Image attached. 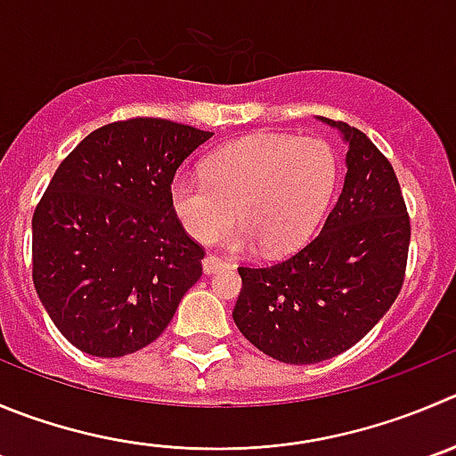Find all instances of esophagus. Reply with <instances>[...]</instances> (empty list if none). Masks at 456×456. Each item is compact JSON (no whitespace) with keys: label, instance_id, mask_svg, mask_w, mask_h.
<instances>
[{"label":"esophagus","instance_id":"1","mask_svg":"<svg viewBox=\"0 0 456 456\" xmlns=\"http://www.w3.org/2000/svg\"><path fill=\"white\" fill-rule=\"evenodd\" d=\"M225 266H228V262L221 257H216V255H208V257L203 259V273H206V275H212V273L221 271V268H225Z\"/></svg>","mask_w":456,"mask_h":456}]
</instances>
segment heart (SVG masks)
I'll return each mask as SVG.
<instances>
[{
  "label": "heart",
  "mask_w": 456,
  "mask_h": 456,
  "mask_svg": "<svg viewBox=\"0 0 456 456\" xmlns=\"http://www.w3.org/2000/svg\"><path fill=\"white\" fill-rule=\"evenodd\" d=\"M203 174L179 175L170 185L172 210L192 240L210 244L237 215L241 225L225 237L228 248L262 244L284 253L322 219L338 166L324 141L271 134L221 147Z\"/></svg>",
  "instance_id": "heart-1"
}]
</instances>
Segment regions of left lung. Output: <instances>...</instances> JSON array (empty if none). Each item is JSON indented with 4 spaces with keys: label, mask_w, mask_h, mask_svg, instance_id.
Instances as JSON below:
<instances>
[{
    "label": "left lung",
    "mask_w": 456,
    "mask_h": 456,
    "mask_svg": "<svg viewBox=\"0 0 456 456\" xmlns=\"http://www.w3.org/2000/svg\"><path fill=\"white\" fill-rule=\"evenodd\" d=\"M349 142L346 175L322 231L273 264L240 266L232 320L259 351L289 365H314L365 338L405 280L410 215L383 151L346 123L320 118Z\"/></svg>",
    "instance_id": "8db88e82"
}]
</instances>
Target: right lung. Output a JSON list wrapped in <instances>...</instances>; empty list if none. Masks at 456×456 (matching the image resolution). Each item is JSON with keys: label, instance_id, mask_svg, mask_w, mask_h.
Here are the masks:
<instances>
[{"label": "right lung", "instance_id": "obj_1", "mask_svg": "<svg viewBox=\"0 0 456 456\" xmlns=\"http://www.w3.org/2000/svg\"><path fill=\"white\" fill-rule=\"evenodd\" d=\"M212 132L166 118L95 129L33 212V284L58 331L101 358L166 331L206 255L170 206L179 166Z\"/></svg>", "mask_w": 456, "mask_h": 456}]
</instances>
